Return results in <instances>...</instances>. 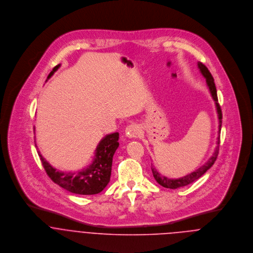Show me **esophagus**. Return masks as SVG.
Masks as SVG:
<instances>
[{
    "label": "esophagus",
    "instance_id": "obj_1",
    "mask_svg": "<svg viewBox=\"0 0 253 253\" xmlns=\"http://www.w3.org/2000/svg\"><path fill=\"white\" fill-rule=\"evenodd\" d=\"M126 136L128 138H136L140 135V128L137 125H129L126 127Z\"/></svg>",
    "mask_w": 253,
    "mask_h": 253
}]
</instances>
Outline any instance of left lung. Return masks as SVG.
Segmentation results:
<instances>
[{
  "label": "left lung",
  "instance_id": "left-lung-1",
  "mask_svg": "<svg viewBox=\"0 0 253 253\" xmlns=\"http://www.w3.org/2000/svg\"><path fill=\"white\" fill-rule=\"evenodd\" d=\"M198 67L200 69V71L202 73V75L206 78V81H207V84L210 88V91H211V94L215 102V106H216L217 115H218V120H219V130L218 132L220 133L221 131V125H222V111L220 108V105L218 103V98H217V91L216 86H215V84H214V80H213V77L211 76V74L210 72V70L207 68L206 65H204L202 62H198ZM219 143H220V135H218L217 137V146L214 150V153L212 155V157L203 166L201 167L200 169H198L197 170L187 174L186 176L184 177H181L178 179H170V178H168L162 174H160L156 169L152 168V172H153V176L154 178L156 179V181L162 185L163 187L165 188H169V189H177V188H180V187H184L194 181L199 179L202 175H204L214 164V162L216 161L217 156H218V152H219Z\"/></svg>",
  "mask_w": 253,
  "mask_h": 253
}]
</instances>
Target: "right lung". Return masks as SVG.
Instances as JSON below:
<instances>
[{
  "label": "right lung",
  "instance_id": "obj_1",
  "mask_svg": "<svg viewBox=\"0 0 253 253\" xmlns=\"http://www.w3.org/2000/svg\"><path fill=\"white\" fill-rule=\"evenodd\" d=\"M59 67L60 64L56 65L48 74L47 79H49ZM118 140V132L111 133L103 137L95 149V155L91 165L79 171H59L52 168L42 158L40 152L39 157L46 174L54 183L74 194L95 195L100 193L108 185L111 177L113 156L119 147Z\"/></svg>",
  "mask_w": 253,
  "mask_h": 253
}]
</instances>
